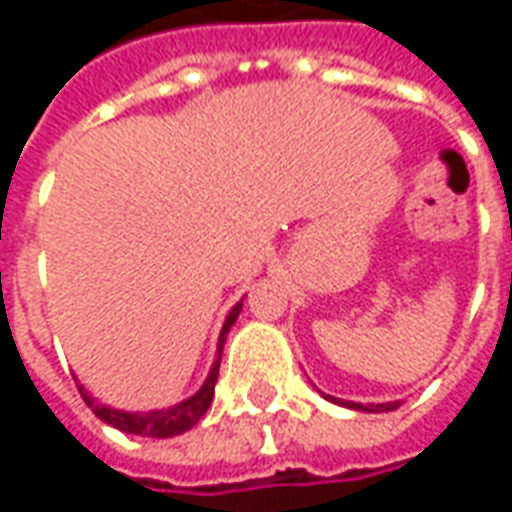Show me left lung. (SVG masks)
Instances as JSON below:
<instances>
[{
  "mask_svg": "<svg viewBox=\"0 0 512 512\" xmlns=\"http://www.w3.org/2000/svg\"><path fill=\"white\" fill-rule=\"evenodd\" d=\"M329 400H334V403H340V406L345 408H356V411H367V414H381V411H395L397 406H400V400H395V403H351V400H337V397H329Z\"/></svg>",
  "mask_w": 512,
  "mask_h": 512,
  "instance_id": "obj_1",
  "label": "left lung"
}]
</instances>
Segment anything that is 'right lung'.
Segmentation results:
<instances>
[{
	"label": "right lung",
	"instance_id": "right-lung-1",
	"mask_svg": "<svg viewBox=\"0 0 512 512\" xmlns=\"http://www.w3.org/2000/svg\"><path fill=\"white\" fill-rule=\"evenodd\" d=\"M241 301L235 304L230 315H227V321L222 326V334H219V345H216V362H213L211 373L205 378V384L194 392L186 400H180L175 406L169 408H158V411H120V408L104 406V403H95V397H90L84 392V386H79V392H82L84 403L93 408V414L98 419H104L106 425H112V428L123 430V433H134V436H147V439H169V436H180V433H186L189 428H194L200 417L208 411L213 400V386H216V378H219V362H222V348L224 340H227V332H230V326L238 321V315H241Z\"/></svg>",
	"mask_w": 512,
	"mask_h": 512
}]
</instances>
